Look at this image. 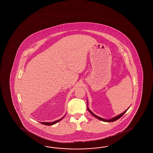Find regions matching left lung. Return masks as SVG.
I'll list each match as a JSON object with an SVG mask.
<instances>
[{
	"instance_id": "8db88e82",
	"label": "left lung",
	"mask_w": 153,
	"mask_h": 153,
	"mask_svg": "<svg viewBox=\"0 0 153 153\" xmlns=\"http://www.w3.org/2000/svg\"><path fill=\"white\" fill-rule=\"evenodd\" d=\"M88 104V103H87ZM88 105V104H87ZM130 108V107H129ZM87 108H88V111H89V112L91 113L94 117H96V118H97L98 119H99V120H100L101 121H104V122H113V121H115L117 120H118L119 119H120L123 115H124L126 111H127V110L128 109V108L127 109H126V111H124L123 113H121V114H119V115H118L117 116V117H113V118H111V119H103V118H102V117H98V116H97V115H96L95 114H94L92 111H91L89 109H88V108L87 107Z\"/></svg>"
}]
</instances>
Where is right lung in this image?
Masks as SVG:
<instances>
[{"instance_id": "obj_1", "label": "right lung", "mask_w": 153, "mask_h": 153, "mask_svg": "<svg viewBox=\"0 0 153 153\" xmlns=\"http://www.w3.org/2000/svg\"><path fill=\"white\" fill-rule=\"evenodd\" d=\"M65 116L63 117H62V119H59L58 120L55 121H53V122H52V123H46V122H41L40 123L41 124H43V125H48V126H50V125H53V124H56V123H58L59 122V121L61 120L63 118V117H65Z\"/></svg>"}]
</instances>
